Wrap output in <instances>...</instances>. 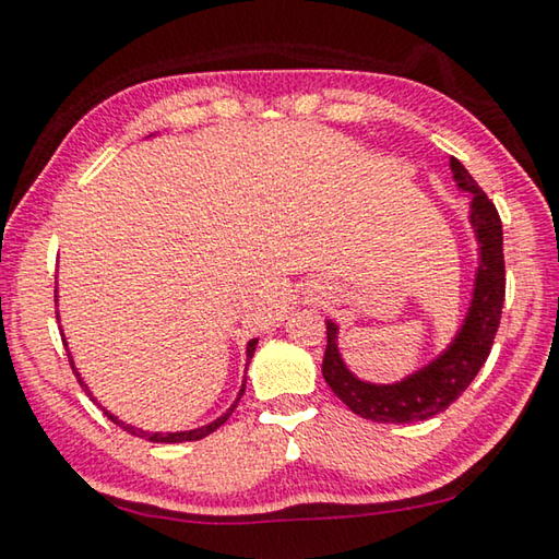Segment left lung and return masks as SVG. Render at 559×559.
Segmentation results:
<instances>
[{"label":"left lung","instance_id":"obj_1","mask_svg":"<svg viewBox=\"0 0 559 559\" xmlns=\"http://www.w3.org/2000/svg\"><path fill=\"white\" fill-rule=\"evenodd\" d=\"M450 170L456 190L469 198V227L476 239V269L472 300L454 340L438 357L393 383L364 381L354 373L340 349V324L328 322V349L322 359V377L332 393L352 413L373 423H418L450 408L474 381L489 357L501 322L506 296L503 229L501 217L486 192L476 186L460 160L450 156Z\"/></svg>","mask_w":559,"mask_h":559}]
</instances>
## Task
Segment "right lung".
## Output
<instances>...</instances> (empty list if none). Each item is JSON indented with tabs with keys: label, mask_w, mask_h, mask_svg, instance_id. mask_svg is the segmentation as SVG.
I'll return each mask as SVG.
<instances>
[{
	"label": "right lung",
	"mask_w": 559,
	"mask_h": 559,
	"mask_svg": "<svg viewBox=\"0 0 559 559\" xmlns=\"http://www.w3.org/2000/svg\"><path fill=\"white\" fill-rule=\"evenodd\" d=\"M56 302H58V288H56ZM56 318H58V322H60V314H58V312H56ZM60 337H63L66 352H68V359H70V367H73L75 379L80 381V385H83V389H85V393L90 395V399H93V403H95V405H99V408H103V403H99V401L95 399L93 391H90V385L83 381V377H80V371H78V367H75V359H73V354H70V349H68V340H66V334H63V328H60ZM257 344H259V340H249V344H247V369H249V361H251V357H253V352H257ZM245 389H247V379L241 381V389H239V393H237L235 403H231L229 408L219 415V418H215V420L207 423V425H200V428H192V430H178V432H151V430H144V428H136V425H131V423L119 420L117 415L111 413V411H107V408H103V411H105V415H107V418H109L111 423L119 425V428H121V430H127L129 435H134V438L148 440V442H166V444H170V442H195V440L207 438L210 432H215L217 428H222V425L227 423L229 415L235 413V408H237L239 399H241V395H245Z\"/></svg>",
	"instance_id": "obj_1"
}]
</instances>
